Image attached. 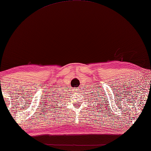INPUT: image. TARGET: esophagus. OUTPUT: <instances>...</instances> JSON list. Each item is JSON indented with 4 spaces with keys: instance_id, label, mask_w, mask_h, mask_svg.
<instances>
[{
    "instance_id": "obj_1",
    "label": "esophagus",
    "mask_w": 151,
    "mask_h": 151,
    "mask_svg": "<svg viewBox=\"0 0 151 151\" xmlns=\"http://www.w3.org/2000/svg\"><path fill=\"white\" fill-rule=\"evenodd\" d=\"M78 91V89H75V91Z\"/></svg>"
}]
</instances>
